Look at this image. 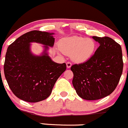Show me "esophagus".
<instances>
[{
    "label": "esophagus",
    "instance_id": "obj_1",
    "mask_svg": "<svg viewBox=\"0 0 128 128\" xmlns=\"http://www.w3.org/2000/svg\"><path fill=\"white\" fill-rule=\"evenodd\" d=\"M66 64V68H70L72 66V65L70 62H67Z\"/></svg>",
    "mask_w": 128,
    "mask_h": 128
}]
</instances>
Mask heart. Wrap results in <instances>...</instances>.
<instances>
[{
    "instance_id": "obj_1",
    "label": "heart",
    "mask_w": 128,
    "mask_h": 128,
    "mask_svg": "<svg viewBox=\"0 0 128 128\" xmlns=\"http://www.w3.org/2000/svg\"><path fill=\"white\" fill-rule=\"evenodd\" d=\"M58 46L62 53L70 55L74 62L81 63L87 62L92 57L96 48V43L90 38L72 36L61 40Z\"/></svg>"
}]
</instances>
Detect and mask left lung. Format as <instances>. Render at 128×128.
I'll use <instances>...</instances> for the list:
<instances>
[{
	"label": "left lung",
	"mask_w": 128,
	"mask_h": 128,
	"mask_svg": "<svg viewBox=\"0 0 128 128\" xmlns=\"http://www.w3.org/2000/svg\"><path fill=\"white\" fill-rule=\"evenodd\" d=\"M99 43L86 62L72 66V84L79 97L92 100L104 98L115 90L123 69L121 47L109 37L92 36Z\"/></svg>",
	"instance_id": "obj_1"
}]
</instances>
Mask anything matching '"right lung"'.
<instances>
[{
  "label": "right lung",
  "mask_w": 128,
  "mask_h": 128,
  "mask_svg": "<svg viewBox=\"0 0 128 128\" xmlns=\"http://www.w3.org/2000/svg\"><path fill=\"white\" fill-rule=\"evenodd\" d=\"M53 32L32 31L18 38L8 46L4 70L12 92L20 99L38 102L50 96L54 84L66 70L65 63L53 62L49 56L54 45ZM44 45V51L36 56L31 52V44Z\"/></svg>",
  "instance_id": "1"
}]
</instances>
